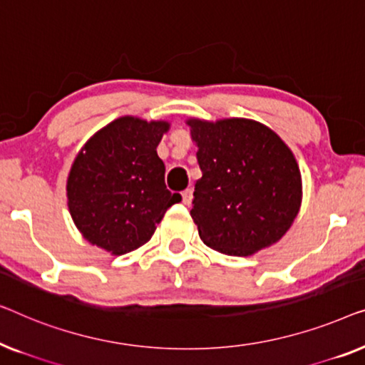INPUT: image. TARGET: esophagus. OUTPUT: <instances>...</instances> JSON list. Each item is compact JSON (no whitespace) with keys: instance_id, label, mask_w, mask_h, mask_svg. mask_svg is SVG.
Wrapping results in <instances>:
<instances>
[{"instance_id":"34e87169","label":"esophagus","mask_w":365,"mask_h":365,"mask_svg":"<svg viewBox=\"0 0 365 365\" xmlns=\"http://www.w3.org/2000/svg\"><path fill=\"white\" fill-rule=\"evenodd\" d=\"M192 198H193V193H192V190H185V192H182V202L185 203V205H190L192 203Z\"/></svg>"}]
</instances>
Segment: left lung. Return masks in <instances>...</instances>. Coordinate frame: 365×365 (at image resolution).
<instances>
[{
	"label": "left lung",
	"instance_id": "1",
	"mask_svg": "<svg viewBox=\"0 0 365 365\" xmlns=\"http://www.w3.org/2000/svg\"><path fill=\"white\" fill-rule=\"evenodd\" d=\"M202 178L192 215L210 248L250 256L281 240L301 207V172L291 148L250 119H190Z\"/></svg>",
	"mask_w": 365,
	"mask_h": 365
}]
</instances>
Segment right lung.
<instances>
[{"mask_svg": "<svg viewBox=\"0 0 365 365\" xmlns=\"http://www.w3.org/2000/svg\"><path fill=\"white\" fill-rule=\"evenodd\" d=\"M170 124L119 117L96 132L78 153L68 177V207L89 243L120 256L152 238L182 197L165 187L157 145Z\"/></svg>", "mask_w": 365, "mask_h": 365, "instance_id": "obj_1", "label": "right lung"}]
</instances>
